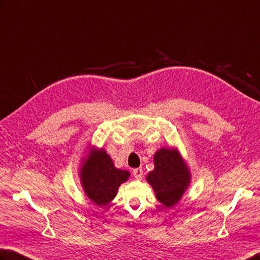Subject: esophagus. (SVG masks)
Returning a JSON list of instances; mask_svg holds the SVG:
<instances>
[{"label": "esophagus", "mask_w": 260, "mask_h": 260, "mask_svg": "<svg viewBox=\"0 0 260 260\" xmlns=\"http://www.w3.org/2000/svg\"><path fill=\"white\" fill-rule=\"evenodd\" d=\"M133 175L136 179H141L143 176V171L141 168H135L133 171Z\"/></svg>", "instance_id": "esophagus-1"}]
</instances>
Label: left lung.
<instances>
[{"mask_svg": "<svg viewBox=\"0 0 260 260\" xmlns=\"http://www.w3.org/2000/svg\"><path fill=\"white\" fill-rule=\"evenodd\" d=\"M153 162L154 169L149 172L145 179L160 204L171 208L181 200L190 185V168L176 148L157 150Z\"/></svg>", "mask_w": 260, "mask_h": 260, "instance_id": "1", "label": "left lung"}]
</instances>
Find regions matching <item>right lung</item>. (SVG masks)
I'll list each match as a JSON object with an SVG mask.
<instances>
[{"label": "right lung", "mask_w": 260, "mask_h": 260, "mask_svg": "<svg viewBox=\"0 0 260 260\" xmlns=\"http://www.w3.org/2000/svg\"><path fill=\"white\" fill-rule=\"evenodd\" d=\"M129 176V172L115 167L105 149L95 146L88 148L79 168V178L85 194L99 207L109 205L117 196L118 188L128 181Z\"/></svg>", "instance_id": "right-lung-1"}]
</instances>
